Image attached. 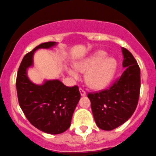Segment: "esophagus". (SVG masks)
<instances>
[{
    "instance_id": "obj_1",
    "label": "esophagus",
    "mask_w": 156,
    "mask_h": 156,
    "mask_svg": "<svg viewBox=\"0 0 156 156\" xmlns=\"http://www.w3.org/2000/svg\"><path fill=\"white\" fill-rule=\"evenodd\" d=\"M80 94H81V96H85L86 95V91H84V90L83 89H81V88H80Z\"/></svg>"
}]
</instances>
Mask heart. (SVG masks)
Returning a JSON list of instances; mask_svg holds the SVG:
<instances>
[{"instance_id": "b5f03b06", "label": "heart", "mask_w": 156, "mask_h": 156, "mask_svg": "<svg viewBox=\"0 0 156 156\" xmlns=\"http://www.w3.org/2000/svg\"><path fill=\"white\" fill-rule=\"evenodd\" d=\"M118 68V62L114 57H107L104 51H97L89 56L77 61L68 72L74 79H78V72L86 73L85 81L92 89H102L112 81Z\"/></svg>"}]
</instances>
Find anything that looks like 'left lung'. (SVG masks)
Here are the masks:
<instances>
[{
	"mask_svg": "<svg viewBox=\"0 0 156 156\" xmlns=\"http://www.w3.org/2000/svg\"><path fill=\"white\" fill-rule=\"evenodd\" d=\"M124 72L109 89L88 94L91 111L99 129L111 131L124 124L137 107L140 92V68L133 55L122 48Z\"/></svg>",
	"mask_w": 156,
	"mask_h": 156,
	"instance_id": "left-lung-1",
	"label": "left lung"
}]
</instances>
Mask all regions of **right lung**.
Masks as SVG:
<instances>
[{"label":"right lung","instance_id":"obj_1","mask_svg":"<svg viewBox=\"0 0 156 156\" xmlns=\"http://www.w3.org/2000/svg\"><path fill=\"white\" fill-rule=\"evenodd\" d=\"M57 44L54 41L41 44L27 53L19 67L16 81L19 105L27 120L40 131L51 135L62 133L71 126L81 98L78 87H67L58 79L44 80L37 85L29 79L27 70L34 66L36 51L50 49Z\"/></svg>","mask_w":156,"mask_h":156}]
</instances>
